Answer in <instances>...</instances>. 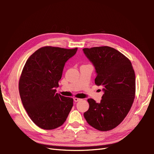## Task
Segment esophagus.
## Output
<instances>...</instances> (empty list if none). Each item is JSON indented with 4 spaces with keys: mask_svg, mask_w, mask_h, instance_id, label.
<instances>
[{
    "mask_svg": "<svg viewBox=\"0 0 154 154\" xmlns=\"http://www.w3.org/2000/svg\"><path fill=\"white\" fill-rule=\"evenodd\" d=\"M80 100H81V99H80V98H78V97H74V101H75V102L79 101H80Z\"/></svg>",
    "mask_w": 154,
    "mask_h": 154,
    "instance_id": "obj_1",
    "label": "esophagus"
}]
</instances>
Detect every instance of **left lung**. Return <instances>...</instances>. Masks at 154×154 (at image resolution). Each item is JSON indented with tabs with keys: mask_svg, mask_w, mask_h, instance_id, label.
<instances>
[{
	"mask_svg": "<svg viewBox=\"0 0 154 154\" xmlns=\"http://www.w3.org/2000/svg\"><path fill=\"white\" fill-rule=\"evenodd\" d=\"M97 73L95 84L103 87L100 103L88 99L87 122L100 131L112 130L129 112L136 96V76L130 60L109 46L83 49Z\"/></svg>",
	"mask_w": 154,
	"mask_h": 154,
	"instance_id": "left-lung-1",
	"label": "left lung"
}]
</instances>
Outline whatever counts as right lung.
<instances>
[{"instance_id": "1", "label": "right lung", "mask_w": 154, "mask_h": 154, "mask_svg": "<svg viewBox=\"0 0 154 154\" xmlns=\"http://www.w3.org/2000/svg\"><path fill=\"white\" fill-rule=\"evenodd\" d=\"M78 48L45 46L31 54L18 83L22 103L38 127L53 130L62 126L73 106V99L56 93L65 63Z\"/></svg>"}]
</instances>
